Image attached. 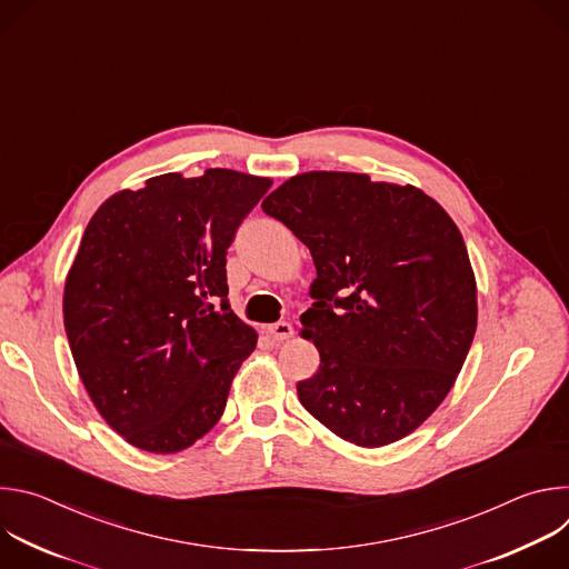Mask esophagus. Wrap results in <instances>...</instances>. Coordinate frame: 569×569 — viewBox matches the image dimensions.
I'll return each instance as SVG.
<instances>
[{
    "instance_id": "obj_1",
    "label": "esophagus",
    "mask_w": 569,
    "mask_h": 569,
    "mask_svg": "<svg viewBox=\"0 0 569 569\" xmlns=\"http://www.w3.org/2000/svg\"><path fill=\"white\" fill-rule=\"evenodd\" d=\"M268 333L274 338V340H288V338H292V333H295V329H292V323L290 321H277V323H270L268 327Z\"/></svg>"
}]
</instances>
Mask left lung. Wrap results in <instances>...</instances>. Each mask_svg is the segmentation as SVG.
<instances>
[{
    "instance_id": "obj_1",
    "label": "left lung",
    "mask_w": 569,
    "mask_h": 569,
    "mask_svg": "<svg viewBox=\"0 0 569 569\" xmlns=\"http://www.w3.org/2000/svg\"><path fill=\"white\" fill-rule=\"evenodd\" d=\"M261 207L317 270L301 336L312 338L319 369L297 382L301 405L362 448L408 437L448 396L477 329L457 224L412 184L340 171L295 176Z\"/></svg>"
}]
</instances>
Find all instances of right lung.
I'll use <instances>...</instances> for the list:
<instances>
[{"instance_id":"1","label":"right lung","mask_w":569,"mask_h":569,"mask_svg":"<svg viewBox=\"0 0 569 569\" xmlns=\"http://www.w3.org/2000/svg\"><path fill=\"white\" fill-rule=\"evenodd\" d=\"M270 187L229 169L167 173L92 216L64 281V331L97 410L134 448L180 452L222 417L257 347L227 301V250Z\"/></svg>"}]
</instances>
